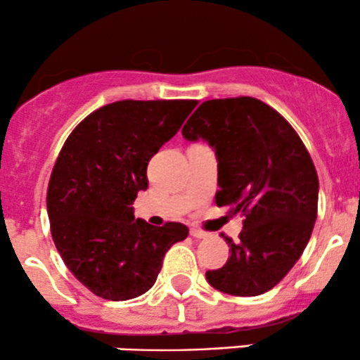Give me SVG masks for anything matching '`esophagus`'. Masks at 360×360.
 <instances>
[{"mask_svg": "<svg viewBox=\"0 0 360 360\" xmlns=\"http://www.w3.org/2000/svg\"><path fill=\"white\" fill-rule=\"evenodd\" d=\"M189 233H191L194 238H206V237H208V233L203 232V230H200V229H191V232H189Z\"/></svg>", "mask_w": 360, "mask_h": 360, "instance_id": "1", "label": "esophagus"}]
</instances>
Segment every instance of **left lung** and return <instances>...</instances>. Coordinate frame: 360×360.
Here are the masks:
<instances>
[{
    "label": "left lung",
    "mask_w": 360,
    "mask_h": 360,
    "mask_svg": "<svg viewBox=\"0 0 360 360\" xmlns=\"http://www.w3.org/2000/svg\"><path fill=\"white\" fill-rule=\"evenodd\" d=\"M189 142L203 139L218 160V206L240 213L238 240L226 264L206 272L218 291L257 296L291 271L311 237L318 176L295 128L274 108L250 96L201 103L183 127Z\"/></svg>",
    "instance_id": "8db88e82"
}]
</instances>
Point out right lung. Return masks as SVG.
<instances>
[{
  "label": "right lung",
  "instance_id": "add662e5",
  "mask_svg": "<svg viewBox=\"0 0 360 360\" xmlns=\"http://www.w3.org/2000/svg\"><path fill=\"white\" fill-rule=\"evenodd\" d=\"M198 101L125 100L93 111L72 130L53 166L47 212L53 243L91 292L111 301L154 286L166 252L188 226L135 220L152 155L177 134Z\"/></svg>",
  "mask_w": 360,
  "mask_h": 360
}]
</instances>
